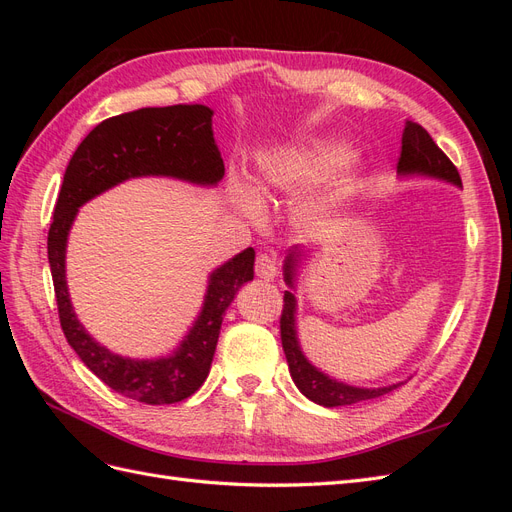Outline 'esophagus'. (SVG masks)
Segmentation results:
<instances>
[{
    "label": "esophagus",
    "mask_w": 512,
    "mask_h": 512,
    "mask_svg": "<svg viewBox=\"0 0 512 512\" xmlns=\"http://www.w3.org/2000/svg\"><path fill=\"white\" fill-rule=\"evenodd\" d=\"M256 275L262 280H275L277 275V260L269 254H258L256 256Z\"/></svg>",
    "instance_id": "34e87169"
}]
</instances>
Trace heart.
I'll return each instance as SVG.
<instances>
[{
  "mask_svg": "<svg viewBox=\"0 0 512 512\" xmlns=\"http://www.w3.org/2000/svg\"><path fill=\"white\" fill-rule=\"evenodd\" d=\"M352 160V149L342 141H309L290 147L271 149L262 153L258 160V188L273 198L275 194L297 196L305 188L333 177ZM256 190V185L232 173L228 179V196L239 213L247 220L260 222L265 215V203ZM350 192V181L346 177H335L329 183V198L339 200ZM314 205V203H312Z\"/></svg>",
  "mask_w": 512,
  "mask_h": 512,
  "instance_id": "b5f03b06",
  "label": "heart"
}]
</instances>
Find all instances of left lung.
I'll return each instance as SVG.
<instances>
[{
	"label": "left lung",
	"mask_w": 512,
	"mask_h": 512,
	"mask_svg": "<svg viewBox=\"0 0 512 512\" xmlns=\"http://www.w3.org/2000/svg\"><path fill=\"white\" fill-rule=\"evenodd\" d=\"M397 173L399 175H425L433 179H442L448 183H455L461 188V177L457 173L455 164L446 158V153L433 143L429 132L418 126L414 121H406L404 136H401V156L397 162ZM305 252L301 247L294 245L288 250L286 262H284V280L288 286H294V275H297V267ZM297 299L290 290L284 292V309L280 318V331H282V346L288 361L290 376L297 384V389L312 399L314 404H320L324 408H337V406H352L361 404V401H369L382 397L399 389L404 382H397L391 386H378V389H361V386H350L339 380L329 378L316 369L312 363L305 359V354L299 346L297 337Z\"/></svg>",
	"instance_id": "1"
}]
</instances>
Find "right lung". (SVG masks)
<instances>
[{
    "label": "right lung",
    "instance_id": "add662e5",
    "mask_svg": "<svg viewBox=\"0 0 512 512\" xmlns=\"http://www.w3.org/2000/svg\"><path fill=\"white\" fill-rule=\"evenodd\" d=\"M213 111L203 104L138 108L91 130L68 162L49 228V265L59 322L68 344L94 374L123 397L149 406L177 404L209 376L226 307L254 280V250L247 247L209 275L203 309L170 356L126 359L100 346L76 318L66 282V245L76 213L98 194L134 177H173L215 185L224 162L211 130Z\"/></svg>",
    "mask_w": 512,
    "mask_h": 512
}]
</instances>
